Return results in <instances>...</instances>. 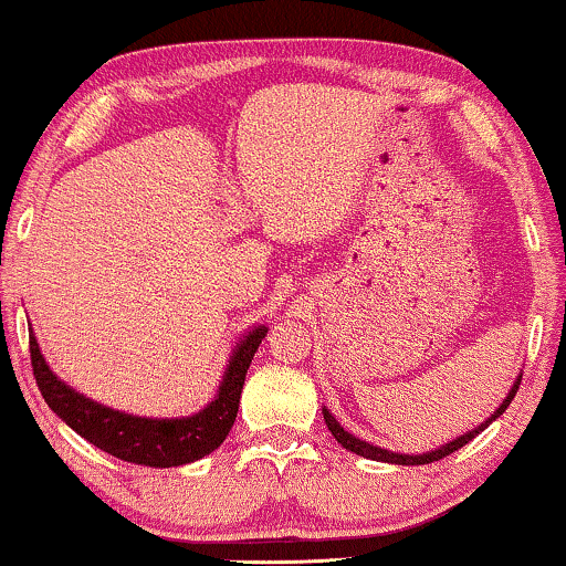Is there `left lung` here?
<instances>
[{"mask_svg": "<svg viewBox=\"0 0 566 566\" xmlns=\"http://www.w3.org/2000/svg\"><path fill=\"white\" fill-rule=\"evenodd\" d=\"M517 387H520V379L515 381V387H512V390H510L507 400H504L502 406L496 408V413L491 416L486 423H481L479 429L468 431V434L458 437V439H454V442L444 444V447H439V450H434V452H427V454H395V452H390V450H381V447H374V444H369V442H364V439H356L354 434H348V431L343 429L340 423L335 421V416L329 413L327 408L322 410V413H325V423H327V429L333 431V437L337 439V442H340L343 447H346V450L356 452V454H361V458L379 460V462H395V465H427V462H437V460H442V458H447V454H452L454 450H460V447H465L468 442H471L473 437H479V431L486 429L489 423L494 421V418H499V416L504 413V410H507V406H510V402H512V398H515V395H517Z\"/></svg>", "mask_w": 566, "mask_h": 566, "instance_id": "1", "label": "left lung"}]
</instances>
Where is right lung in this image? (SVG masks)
Returning <instances> with one entry per match:
<instances>
[{
    "instance_id": "right-lung-1",
    "label": "right lung",
    "mask_w": 566,
    "mask_h": 566,
    "mask_svg": "<svg viewBox=\"0 0 566 566\" xmlns=\"http://www.w3.org/2000/svg\"><path fill=\"white\" fill-rule=\"evenodd\" d=\"M268 327H254L239 343L229 361V369H226V377L220 381L218 398L208 408L189 418H171V421L119 413V410L104 408L70 390L43 361L33 333L31 366L43 400L80 437H85L98 450L114 454L119 460L150 468H171L205 458V454L218 450L223 439L229 437L233 421H237L247 369Z\"/></svg>"
}]
</instances>
